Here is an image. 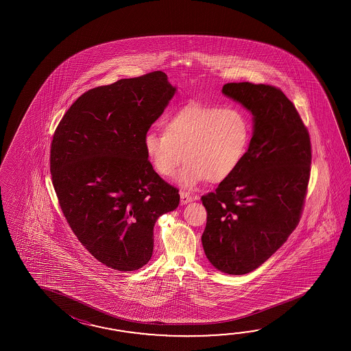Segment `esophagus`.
Segmentation results:
<instances>
[{"mask_svg":"<svg viewBox=\"0 0 351 351\" xmlns=\"http://www.w3.org/2000/svg\"><path fill=\"white\" fill-rule=\"evenodd\" d=\"M193 201V197L186 192H180V203L182 204H186V203H191Z\"/></svg>","mask_w":351,"mask_h":351,"instance_id":"34e87169","label":"esophagus"}]
</instances>
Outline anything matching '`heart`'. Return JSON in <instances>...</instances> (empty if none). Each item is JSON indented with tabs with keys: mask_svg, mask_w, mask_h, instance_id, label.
Returning a JSON list of instances; mask_svg holds the SVG:
<instances>
[{
	"mask_svg": "<svg viewBox=\"0 0 351 351\" xmlns=\"http://www.w3.org/2000/svg\"><path fill=\"white\" fill-rule=\"evenodd\" d=\"M165 133L148 132L143 145L154 171L171 177L186 159L177 182L193 189L203 182L222 183L243 163L252 125L239 108L191 103L165 120Z\"/></svg>",
	"mask_w": 351,
	"mask_h": 351,
	"instance_id": "obj_1",
	"label": "heart"
}]
</instances>
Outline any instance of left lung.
Listing matches in <instances>:
<instances>
[{
  "label": "left lung",
  "instance_id": "left-lung-1",
  "mask_svg": "<svg viewBox=\"0 0 351 351\" xmlns=\"http://www.w3.org/2000/svg\"><path fill=\"white\" fill-rule=\"evenodd\" d=\"M222 93L254 115L246 158L216 192L202 197L208 261L245 275L267 261L296 228L310 178V135L295 105L265 84L228 82Z\"/></svg>",
  "mask_w": 351,
  "mask_h": 351
}]
</instances>
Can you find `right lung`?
<instances>
[{
  "mask_svg": "<svg viewBox=\"0 0 351 351\" xmlns=\"http://www.w3.org/2000/svg\"><path fill=\"white\" fill-rule=\"evenodd\" d=\"M177 91L163 71L84 93L55 130L50 172L75 236L109 269L134 271L153 254L158 218L178 189L158 176L143 139Z\"/></svg>",
  "mask_w": 351,
  "mask_h": 351,
  "instance_id": "1",
  "label": "right lung"
}]
</instances>
